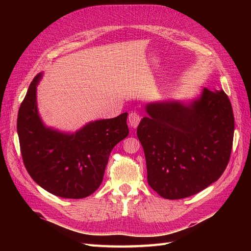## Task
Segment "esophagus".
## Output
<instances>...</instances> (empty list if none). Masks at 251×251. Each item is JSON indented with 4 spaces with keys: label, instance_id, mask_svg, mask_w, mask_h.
I'll return each instance as SVG.
<instances>
[{
    "label": "esophagus",
    "instance_id": "obj_1",
    "mask_svg": "<svg viewBox=\"0 0 251 251\" xmlns=\"http://www.w3.org/2000/svg\"><path fill=\"white\" fill-rule=\"evenodd\" d=\"M128 125H130L131 127L136 128L138 126L139 123H140V116L139 114H137L136 112H132L130 113V115H128Z\"/></svg>",
    "mask_w": 251,
    "mask_h": 251
}]
</instances>
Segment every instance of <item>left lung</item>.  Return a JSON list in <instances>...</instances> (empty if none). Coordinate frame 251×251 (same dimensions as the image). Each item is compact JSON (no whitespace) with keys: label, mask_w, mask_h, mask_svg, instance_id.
I'll return each instance as SVG.
<instances>
[{"label":"left lung","mask_w":251,"mask_h":251,"mask_svg":"<svg viewBox=\"0 0 251 251\" xmlns=\"http://www.w3.org/2000/svg\"><path fill=\"white\" fill-rule=\"evenodd\" d=\"M137 127L149 185L164 199H183L222 176L232 149L234 118L223 90L188 100L146 104Z\"/></svg>","instance_id":"obj_1"}]
</instances>
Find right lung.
Listing matches in <instances>:
<instances>
[{"label": "right lung", "instance_id": "obj_1", "mask_svg": "<svg viewBox=\"0 0 251 251\" xmlns=\"http://www.w3.org/2000/svg\"><path fill=\"white\" fill-rule=\"evenodd\" d=\"M42 77L43 72L30 83L18 114L23 161L45 191L60 198H86L101 184L113 148L128 135L127 113L90 121L75 132L48 126L37 109L36 88Z\"/></svg>", "mask_w": 251, "mask_h": 251}]
</instances>
